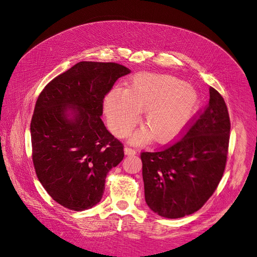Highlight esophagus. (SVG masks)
Listing matches in <instances>:
<instances>
[{
  "instance_id": "1",
  "label": "esophagus",
  "mask_w": 257,
  "mask_h": 257,
  "mask_svg": "<svg viewBox=\"0 0 257 257\" xmlns=\"http://www.w3.org/2000/svg\"><path fill=\"white\" fill-rule=\"evenodd\" d=\"M124 153H125L126 155H134V154H136V151L134 149H132L131 147H125L124 148Z\"/></svg>"
}]
</instances>
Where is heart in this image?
<instances>
[{
	"instance_id": "b5f03b06",
	"label": "heart",
	"mask_w": 257,
	"mask_h": 257,
	"mask_svg": "<svg viewBox=\"0 0 257 257\" xmlns=\"http://www.w3.org/2000/svg\"><path fill=\"white\" fill-rule=\"evenodd\" d=\"M198 103L196 91L176 77L138 74L132 78L125 91L115 88L104 100V110L112 133L126 137L143 111V130L133 137L141 145L153 136L158 143H167L195 112Z\"/></svg>"
}]
</instances>
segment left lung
Here are the masks:
<instances>
[{
	"mask_svg": "<svg viewBox=\"0 0 257 257\" xmlns=\"http://www.w3.org/2000/svg\"><path fill=\"white\" fill-rule=\"evenodd\" d=\"M209 92L208 105L188 122L179 141L141 153L146 203L161 216L178 219L198 211L223 177L230 120L223 96L212 87Z\"/></svg>",
	"mask_w": 257,
	"mask_h": 257,
	"instance_id": "8db88e82",
	"label": "left lung"
}]
</instances>
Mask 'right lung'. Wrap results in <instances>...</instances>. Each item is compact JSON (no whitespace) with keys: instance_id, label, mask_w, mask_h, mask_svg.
<instances>
[{"instance_id":"add662e5","label":"right lung","mask_w":257,"mask_h":257,"mask_svg":"<svg viewBox=\"0 0 257 257\" xmlns=\"http://www.w3.org/2000/svg\"><path fill=\"white\" fill-rule=\"evenodd\" d=\"M130 69L82 61L53 78L38 95L31 120L32 160L44 189L74 211L102 199L106 176L124 158L123 144L100 119L105 96ZM76 107L75 118L66 116Z\"/></svg>"}]
</instances>
